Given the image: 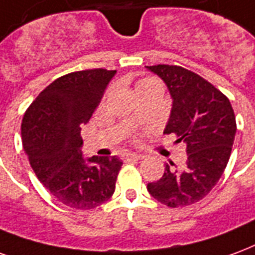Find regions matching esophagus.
<instances>
[{"mask_svg": "<svg viewBox=\"0 0 255 255\" xmlns=\"http://www.w3.org/2000/svg\"><path fill=\"white\" fill-rule=\"evenodd\" d=\"M142 156L138 155V153H125L122 156L124 160H140Z\"/></svg>", "mask_w": 255, "mask_h": 255, "instance_id": "obj_1", "label": "esophagus"}]
</instances>
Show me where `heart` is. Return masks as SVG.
<instances>
[{"label":"heart","mask_w":255,"mask_h":255,"mask_svg":"<svg viewBox=\"0 0 255 255\" xmlns=\"http://www.w3.org/2000/svg\"><path fill=\"white\" fill-rule=\"evenodd\" d=\"M159 81L153 77H144V79H141L137 85H135V89H137V92L140 94V92H144V91H148V89L153 88V87H159Z\"/></svg>","instance_id":"obj_1"}]
</instances>
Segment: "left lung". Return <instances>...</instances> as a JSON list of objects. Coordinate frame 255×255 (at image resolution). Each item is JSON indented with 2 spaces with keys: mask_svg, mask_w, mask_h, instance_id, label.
Segmentation results:
<instances>
[{
  "mask_svg": "<svg viewBox=\"0 0 255 255\" xmlns=\"http://www.w3.org/2000/svg\"><path fill=\"white\" fill-rule=\"evenodd\" d=\"M170 89L172 110L164 134L186 142L185 166L166 164L159 181L148 183L157 201L170 206L196 204L215 187L226 170L237 133L230 99L200 74L176 65L146 66Z\"/></svg>",
  "mask_w": 255,
  "mask_h": 255,
  "instance_id": "left-lung-1",
  "label": "left lung"
}]
</instances>
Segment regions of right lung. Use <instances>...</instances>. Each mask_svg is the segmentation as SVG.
<instances>
[{
	"mask_svg": "<svg viewBox=\"0 0 255 255\" xmlns=\"http://www.w3.org/2000/svg\"><path fill=\"white\" fill-rule=\"evenodd\" d=\"M115 70L88 69L61 76L29 105L21 141L35 175L59 202L94 209L114 194L122 161L117 156L83 157L81 125L100 103Z\"/></svg>",
	"mask_w": 255,
	"mask_h": 255,
	"instance_id": "obj_1",
	"label": "right lung"
}]
</instances>
